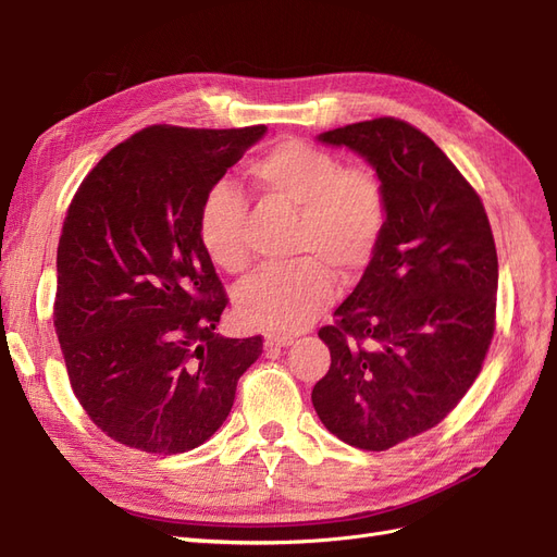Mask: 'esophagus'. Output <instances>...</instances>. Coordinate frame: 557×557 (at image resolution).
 <instances>
[{"mask_svg":"<svg viewBox=\"0 0 557 557\" xmlns=\"http://www.w3.org/2000/svg\"><path fill=\"white\" fill-rule=\"evenodd\" d=\"M290 344H293V336H276V334L264 336V350H281Z\"/></svg>","mask_w":557,"mask_h":557,"instance_id":"esophagus-1","label":"esophagus"}]
</instances>
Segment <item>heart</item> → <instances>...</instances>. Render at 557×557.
<instances>
[{
    "instance_id": "obj_1",
    "label": "heart",
    "mask_w": 557,
    "mask_h": 557,
    "mask_svg": "<svg viewBox=\"0 0 557 557\" xmlns=\"http://www.w3.org/2000/svg\"><path fill=\"white\" fill-rule=\"evenodd\" d=\"M248 178L264 199L295 209L288 264L264 267L237 290V313L246 325L272 334H295L311 325L334 297L336 269L358 276L383 237L387 197L372 164L350 162L305 139H283L248 164ZM246 201L230 181L207 190L197 213V237L209 260L225 272H244Z\"/></svg>"
}]
</instances>
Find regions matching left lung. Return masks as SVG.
I'll use <instances>...</instances> for the list:
<instances>
[{"label": "left lung", "instance_id": "8db88e82", "mask_svg": "<svg viewBox=\"0 0 557 557\" xmlns=\"http://www.w3.org/2000/svg\"><path fill=\"white\" fill-rule=\"evenodd\" d=\"M379 172L387 218L356 290L318 330L327 374L311 401L362 450L428 432L476 381L495 334L497 250L483 201L444 150L399 117L323 132Z\"/></svg>", "mask_w": 557, "mask_h": 557}]
</instances>
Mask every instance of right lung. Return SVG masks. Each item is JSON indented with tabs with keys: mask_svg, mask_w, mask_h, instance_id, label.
<instances>
[{
	"mask_svg": "<svg viewBox=\"0 0 557 557\" xmlns=\"http://www.w3.org/2000/svg\"><path fill=\"white\" fill-rule=\"evenodd\" d=\"M264 132L144 127L97 162L66 209L53 323L78 404L113 442L197 448L260 358L262 336L215 334L227 295L197 213Z\"/></svg>",
	"mask_w": 557,
	"mask_h": 557,
	"instance_id": "1",
	"label": "right lung"
}]
</instances>
